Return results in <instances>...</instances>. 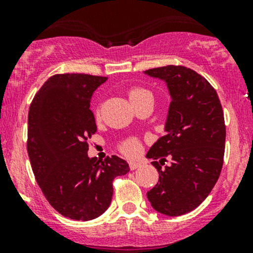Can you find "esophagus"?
Instances as JSON below:
<instances>
[{
    "label": "esophagus",
    "mask_w": 253,
    "mask_h": 253,
    "mask_svg": "<svg viewBox=\"0 0 253 253\" xmlns=\"http://www.w3.org/2000/svg\"><path fill=\"white\" fill-rule=\"evenodd\" d=\"M139 167H141V164H139V163H137V162H129V169H131V170L138 169Z\"/></svg>",
    "instance_id": "34e87169"
}]
</instances>
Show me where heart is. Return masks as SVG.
Listing matches in <instances>:
<instances>
[{"label": "heart", "instance_id": "1", "mask_svg": "<svg viewBox=\"0 0 253 253\" xmlns=\"http://www.w3.org/2000/svg\"><path fill=\"white\" fill-rule=\"evenodd\" d=\"M128 96H129V100H131L132 104L137 103V101L142 100V99H144V98H153L152 93L144 88L129 89ZM95 115H96V117H99V109H96ZM138 150H139V142L134 138L127 139V141H125L121 145V152L126 155H134L137 152H138Z\"/></svg>", "mask_w": 253, "mask_h": 253}]
</instances>
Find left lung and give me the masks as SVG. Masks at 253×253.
<instances>
[{"label": "left lung", "instance_id": "obj_1", "mask_svg": "<svg viewBox=\"0 0 253 253\" xmlns=\"http://www.w3.org/2000/svg\"><path fill=\"white\" fill-rule=\"evenodd\" d=\"M144 73L164 81L171 96L167 134L147 153L159 172L147 197L159 213L182 215L208 197L220 175L226 134L223 108L215 89L191 68L170 65ZM167 157L172 164L162 168Z\"/></svg>", "mask_w": 253, "mask_h": 253}]
</instances>
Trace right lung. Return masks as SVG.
Masks as SVG:
<instances>
[{"instance_id":"add662e5","label":"right lung","mask_w":253,"mask_h":253,"mask_svg":"<svg viewBox=\"0 0 253 253\" xmlns=\"http://www.w3.org/2000/svg\"><path fill=\"white\" fill-rule=\"evenodd\" d=\"M108 77L65 73L50 77L28 114L27 149L38 185L51 206L75 220L98 218L111 203L112 181L129 167L112 155L88 157V138L96 132L90 99Z\"/></svg>"}]
</instances>
